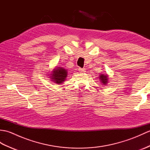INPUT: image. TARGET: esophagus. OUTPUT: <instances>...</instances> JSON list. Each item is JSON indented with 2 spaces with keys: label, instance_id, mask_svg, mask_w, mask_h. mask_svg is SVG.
<instances>
[{
  "label": "esophagus",
  "instance_id": "34e87169",
  "mask_svg": "<svg viewBox=\"0 0 150 150\" xmlns=\"http://www.w3.org/2000/svg\"><path fill=\"white\" fill-rule=\"evenodd\" d=\"M79 71L80 73H85L86 69L85 68H79Z\"/></svg>",
  "mask_w": 150,
  "mask_h": 150
}]
</instances>
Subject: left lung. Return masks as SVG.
Listing matches in <instances>:
<instances>
[{"label":"left lung","instance_id":"obj_1","mask_svg":"<svg viewBox=\"0 0 150 150\" xmlns=\"http://www.w3.org/2000/svg\"><path fill=\"white\" fill-rule=\"evenodd\" d=\"M99 79L101 81V83H103V85H106L108 82V77L107 75L101 74L99 77Z\"/></svg>","mask_w":150,"mask_h":150}]
</instances>
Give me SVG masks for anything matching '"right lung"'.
<instances>
[{
  "label": "right lung",
  "instance_id": "right-lung-1",
  "mask_svg": "<svg viewBox=\"0 0 150 150\" xmlns=\"http://www.w3.org/2000/svg\"><path fill=\"white\" fill-rule=\"evenodd\" d=\"M51 73V76H50V79H52L53 82L57 83V84H60L66 80V78L68 74L67 70L64 69L63 68L57 67V68L54 69Z\"/></svg>",
  "mask_w": 150,
  "mask_h": 150
}]
</instances>
